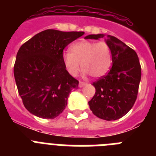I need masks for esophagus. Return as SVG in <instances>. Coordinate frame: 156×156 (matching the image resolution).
I'll list each match as a JSON object with an SVG mask.
<instances>
[{"label": "esophagus", "instance_id": "1", "mask_svg": "<svg viewBox=\"0 0 156 156\" xmlns=\"http://www.w3.org/2000/svg\"><path fill=\"white\" fill-rule=\"evenodd\" d=\"M86 82L80 81V82H79V84H78V86H79V87H83V86H86Z\"/></svg>", "mask_w": 156, "mask_h": 156}]
</instances>
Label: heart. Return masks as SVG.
Instances as JSON below:
<instances>
[{"instance_id":"b5f03b06","label":"heart","mask_w":156,"mask_h":156,"mask_svg":"<svg viewBox=\"0 0 156 156\" xmlns=\"http://www.w3.org/2000/svg\"><path fill=\"white\" fill-rule=\"evenodd\" d=\"M70 52L63 55V63L70 75L78 74L80 63L83 73L94 78H101L110 69L112 51L106 42L81 40L70 47Z\"/></svg>"}]
</instances>
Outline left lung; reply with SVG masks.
I'll use <instances>...</instances> for the list:
<instances>
[{"mask_svg": "<svg viewBox=\"0 0 156 156\" xmlns=\"http://www.w3.org/2000/svg\"><path fill=\"white\" fill-rule=\"evenodd\" d=\"M105 35H90L85 39L98 40ZM112 51V66L106 75L93 82L96 92L89 101L95 116L115 120L125 116L134 105L141 79V66L136 52L117 38L105 40Z\"/></svg>", "mask_w": 156, "mask_h": 156, "instance_id": "8db88e82", "label": "left lung"}]
</instances>
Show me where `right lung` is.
<instances>
[{"mask_svg":"<svg viewBox=\"0 0 156 156\" xmlns=\"http://www.w3.org/2000/svg\"><path fill=\"white\" fill-rule=\"evenodd\" d=\"M84 34L48 29L20 48L14 77L23 105L31 113L54 119L65 109L70 93L78 88V81L66 70L62 52Z\"/></svg>","mask_w":156,"mask_h":156,"instance_id":"1","label":"right lung"}]
</instances>
